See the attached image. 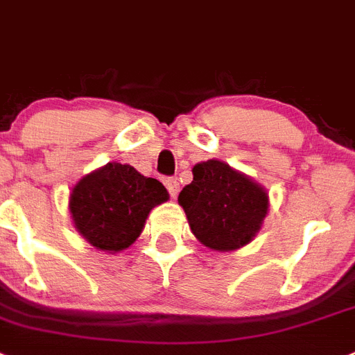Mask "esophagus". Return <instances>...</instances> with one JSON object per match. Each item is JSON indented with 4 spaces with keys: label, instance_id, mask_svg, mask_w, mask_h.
Returning <instances> with one entry per match:
<instances>
[{
    "label": "esophagus",
    "instance_id": "obj_1",
    "mask_svg": "<svg viewBox=\"0 0 355 355\" xmlns=\"http://www.w3.org/2000/svg\"><path fill=\"white\" fill-rule=\"evenodd\" d=\"M164 184H166V189H168L169 195H171L175 198V196L178 195V191H180V184H178L177 178H173V177L166 178Z\"/></svg>",
    "mask_w": 355,
    "mask_h": 355
}]
</instances>
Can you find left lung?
<instances>
[{"label": "left lung", "mask_w": 355, "mask_h": 355, "mask_svg": "<svg viewBox=\"0 0 355 355\" xmlns=\"http://www.w3.org/2000/svg\"><path fill=\"white\" fill-rule=\"evenodd\" d=\"M178 203L196 239L220 252L250 243L268 212L266 191L221 160L196 164Z\"/></svg>", "instance_id": "left-lung-1"}]
</instances>
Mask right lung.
<instances>
[{"mask_svg":"<svg viewBox=\"0 0 355 355\" xmlns=\"http://www.w3.org/2000/svg\"><path fill=\"white\" fill-rule=\"evenodd\" d=\"M168 200L157 178L128 164L109 162L73 187L69 211L82 236L103 252L125 250L143 232L155 205Z\"/></svg>","mask_w":355,"mask_h":355,"instance_id":"right-lung-1","label":"right lung"}]
</instances>
